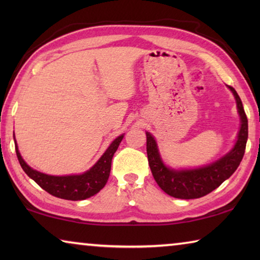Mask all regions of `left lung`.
<instances>
[{
	"label": "left lung",
	"mask_w": 260,
	"mask_h": 260,
	"mask_svg": "<svg viewBox=\"0 0 260 260\" xmlns=\"http://www.w3.org/2000/svg\"><path fill=\"white\" fill-rule=\"evenodd\" d=\"M228 88L235 98L241 126L234 147L213 162L196 169H172L162 160L155 138L146 132L149 166L157 184L167 195L181 200L200 199L218 188L239 167L248 141V119L240 96L234 88Z\"/></svg>",
	"instance_id": "left-lung-1"
}]
</instances>
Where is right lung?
<instances>
[{
	"label": "right lung",
	"instance_id": "right-lung-1",
	"mask_svg": "<svg viewBox=\"0 0 260 260\" xmlns=\"http://www.w3.org/2000/svg\"><path fill=\"white\" fill-rule=\"evenodd\" d=\"M124 135L125 134H121L114 139L100 159L89 170L81 174L71 175H50L32 169L21 157L15 134L14 139L19 164L30 179L34 180L39 186L52 196L70 201H82L98 193L108 182L110 171H111L112 157L119 147Z\"/></svg>",
	"mask_w": 260,
	"mask_h": 260
}]
</instances>
